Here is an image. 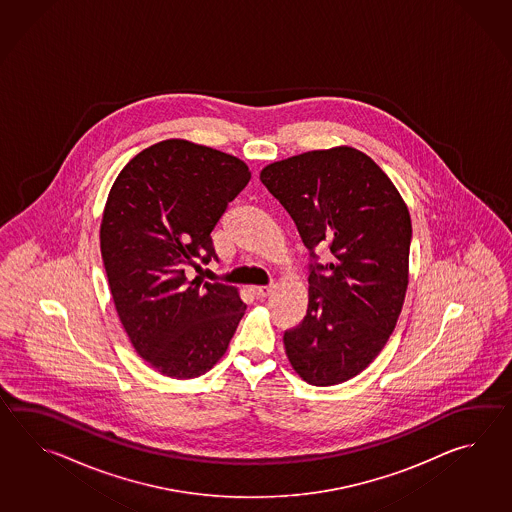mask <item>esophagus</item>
<instances>
[{"mask_svg": "<svg viewBox=\"0 0 512 512\" xmlns=\"http://www.w3.org/2000/svg\"><path fill=\"white\" fill-rule=\"evenodd\" d=\"M274 291V283H269V285H258V287H252V293L256 294L258 298H267L269 294Z\"/></svg>", "mask_w": 512, "mask_h": 512, "instance_id": "esophagus-1", "label": "esophagus"}]
</instances>
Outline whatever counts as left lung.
Returning a JSON list of instances; mask_svg holds the SVG:
<instances>
[{
  "label": "left lung",
  "instance_id": "8db88e82",
  "mask_svg": "<svg viewBox=\"0 0 512 512\" xmlns=\"http://www.w3.org/2000/svg\"><path fill=\"white\" fill-rule=\"evenodd\" d=\"M261 183L291 214L309 249V304L283 333L296 373L333 386L366 370L401 315L412 221L390 177L349 146L269 164ZM332 252L329 264L315 256Z\"/></svg>",
  "mask_w": 512,
  "mask_h": 512
}]
</instances>
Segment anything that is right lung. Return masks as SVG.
I'll use <instances>...</instances> for the list:
<instances>
[{
  "instance_id": "add662e5",
  "label": "right lung",
  "mask_w": 512,
  "mask_h": 512,
  "mask_svg": "<svg viewBox=\"0 0 512 512\" xmlns=\"http://www.w3.org/2000/svg\"><path fill=\"white\" fill-rule=\"evenodd\" d=\"M249 179L238 157L168 139L135 155L109 190L100 252L111 296L135 351L166 377L207 373L245 315L236 287L185 271L218 260L210 232Z\"/></svg>"
}]
</instances>
